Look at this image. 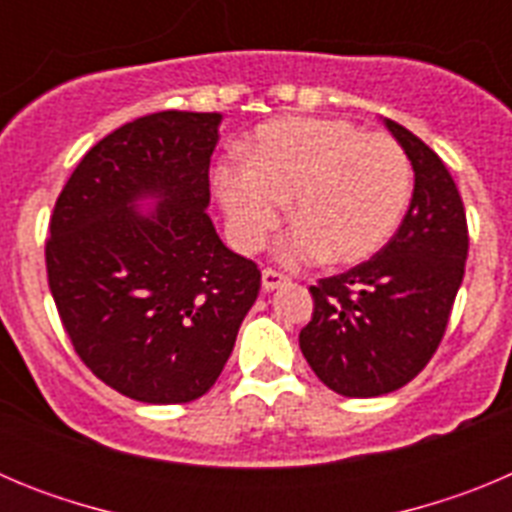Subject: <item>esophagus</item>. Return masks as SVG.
<instances>
[{
  "label": "esophagus",
  "mask_w": 512,
  "mask_h": 512,
  "mask_svg": "<svg viewBox=\"0 0 512 512\" xmlns=\"http://www.w3.org/2000/svg\"><path fill=\"white\" fill-rule=\"evenodd\" d=\"M284 284H289V277H287V274H282V271H277V269L261 271V287H264L266 292L284 287Z\"/></svg>",
  "instance_id": "34e87169"
}]
</instances>
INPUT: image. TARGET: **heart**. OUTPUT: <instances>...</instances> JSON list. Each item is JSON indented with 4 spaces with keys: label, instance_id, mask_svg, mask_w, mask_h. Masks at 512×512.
<instances>
[{
    "label": "heart",
    "instance_id": "obj_1",
    "mask_svg": "<svg viewBox=\"0 0 512 512\" xmlns=\"http://www.w3.org/2000/svg\"><path fill=\"white\" fill-rule=\"evenodd\" d=\"M215 187L243 251L269 241L292 200L297 228L284 241V259L359 264L400 225L413 171L390 135L364 133L348 120L282 117L253 133L246 161L217 166Z\"/></svg>",
    "mask_w": 512,
    "mask_h": 512
}]
</instances>
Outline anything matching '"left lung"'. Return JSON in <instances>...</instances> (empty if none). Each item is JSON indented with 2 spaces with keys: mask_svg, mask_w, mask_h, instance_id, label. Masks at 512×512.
<instances>
[{
  "mask_svg": "<svg viewBox=\"0 0 512 512\" xmlns=\"http://www.w3.org/2000/svg\"><path fill=\"white\" fill-rule=\"evenodd\" d=\"M415 171L408 212L390 243L354 269L320 279L300 348L320 382L343 397H379L418 377L436 354L464 279V202L441 158L384 120Z\"/></svg>",
  "mask_w": 512,
  "mask_h": 512,
  "instance_id": "1",
  "label": "left lung"
}]
</instances>
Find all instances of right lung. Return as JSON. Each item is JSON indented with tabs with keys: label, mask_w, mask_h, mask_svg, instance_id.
Instances as JSON below:
<instances>
[{
	"label": "right lung",
	"mask_w": 512,
	"mask_h": 512,
	"mask_svg": "<svg viewBox=\"0 0 512 512\" xmlns=\"http://www.w3.org/2000/svg\"><path fill=\"white\" fill-rule=\"evenodd\" d=\"M217 112L138 117L87 151L58 194L48 287L79 359L151 405L210 390L259 297L261 271L215 233L210 156ZM156 196L143 216L134 202Z\"/></svg>",
	"instance_id": "1"
}]
</instances>
